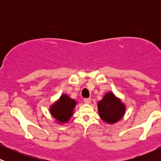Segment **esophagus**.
<instances>
[{
	"label": "esophagus",
	"instance_id": "1",
	"mask_svg": "<svg viewBox=\"0 0 161 161\" xmlns=\"http://www.w3.org/2000/svg\"><path fill=\"white\" fill-rule=\"evenodd\" d=\"M91 101H92V99L89 98V97H88V98H85L84 99L85 104H90V103H91Z\"/></svg>",
	"mask_w": 161,
	"mask_h": 161
}]
</instances>
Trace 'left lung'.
<instances>
[{"label": "left lung", "instance_id": "left-lung-1", "mask_svg": "<svg viewBox=\"0 0 161 161\" xmlns=\"http://www.w3.org/2000/svg\"><path fill=\"white\" fill-rule=\"evenodd\" d=\"M97 110L99 116L103 121L109 124H114L123 117L125 105L112 92H108L97 103Z\"/></svg>", "mask_w": 161, "mask_h": 161}]
</instances>
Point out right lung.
<instances>
[{
    "instance_id": "right-lung-1",
    "label": "right lung",
    "mask_w": 161,
    "mask_h": 161,
    "mask_svg": "<svg viewBox=\"0 0 161 161\" xmlns=\"http://www.w3.org/2000/svg\"><path fill=\"white\" fill-rule=\"evenodd\" d=\"M77 102L66 94H63L60 98L50 107L49 111L57 123H66L73 115V110Z\"/></svg>"
}]
</instances>
